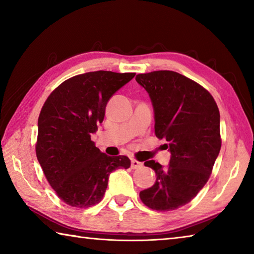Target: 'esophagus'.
Instances as JSON below:
<instances>
[{
  "instance_id": "34e87169",
  "label": "esophagus",
  "mask_w": 254,
  "mask_h": 254,
  "mask_svg": "<svg viewBox=\"0 0 254 254\" xmlns=\"http://www.w3.org/2000/svg\"><path fill=\"white\" fill-rule=\"evenodd\" d=\"M142 166H143V163L140 162V161H137V160H135V159H132V160H131V168H132V169L141 168V167H142Z\"/></svg>"
}]
</instances>
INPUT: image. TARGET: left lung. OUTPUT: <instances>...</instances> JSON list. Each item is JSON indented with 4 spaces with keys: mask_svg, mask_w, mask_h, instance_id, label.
<instances>
[{
    "mask_svg": "<svg viewBox=\"0 0 254 254\" xmlns=\"http://www.w3.org/2000/svg\"><path fill=\"white\" fill-rule=\"evenodd\" d=\"M135 80L149 94L154 133L166 139L171 154L166 168L154 160L144 162L157 178L140 198L159 212L177 209L198 194L212 173L222 143L220 111L204 87L176 71L139 74Z\"/></svg>",
    "mask_w": 254,
    "mask_h": 254,
    "instance_id": "obj_1",
    "label": "left lung"
}]
</instances>
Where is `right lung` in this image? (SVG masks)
<instances>
[{
    "label": "right lung",
    "instance_id": "obj_1",
    "mask_svg": "<svg viewBox=\"0 0 254 254\" xmlns=\"http://www.w3.org/2000/svg\"><path fill=\"white\" fill-rule=\"evenodd\" d=\"M134 76L106 70L77 75L60 84L42 106L38 161L56 194L72 207L100 203L112 171L131 165L126 156L101 152L91 135L104 120L110 98Z\"/></svg>",
    "mask_w": 254,
    "mask_h": 254
}]
</instances>
